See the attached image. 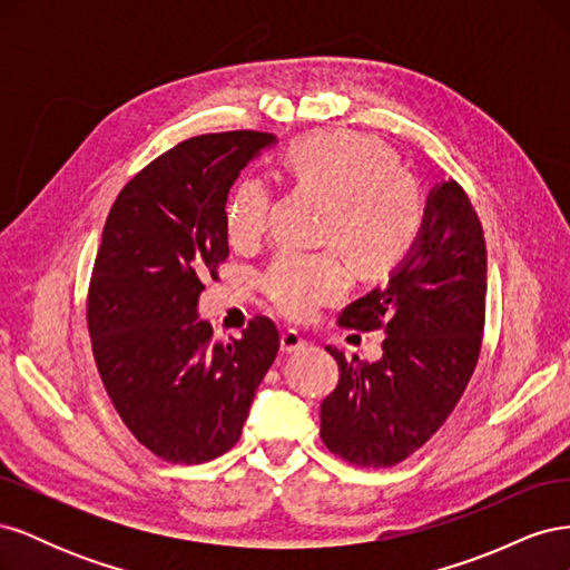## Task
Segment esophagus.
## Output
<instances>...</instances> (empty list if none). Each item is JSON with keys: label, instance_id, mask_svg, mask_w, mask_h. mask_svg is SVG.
Returning <instances> with one entry per match:
<instances>
[{"label": "esophagus", "instance_id": "1", "mask_svg": "<svg viewBox=\"0 0 570 570\" xmlns=\"http://www.w3.org/2000/svg\"><path fill=\"white\" fill-rule=\"evenodd\" d=\"M306 347V340L297 333V331H285L283 337H281V350L285 354H292V352H299Z\"/></svg>", "mask_w": 570, "mask_h": 570}]
</instances>
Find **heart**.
Returning <instances> with one entry per match:
<instances>
[{"label":"heart","instance_id":"heart-1","mask_svg":"<svg viewBox=\"0 0 570 570\" xmlns=\"http://www.w3.org/2000/svg\"><path fill=\"white\" fill-rule=\"evenodd\" d=\"M287 168L297 183L331 195L321 237L347 252L356 271L383 275L416 247L425 202L419 180L400 157L375 137L337 130L314 132L287 149ZM271 214V185L247 176L235 185L223 212L235 247L262 239ZM266 295L281 314L306 321L350 289V268L340 249H285L264 275Z\"/></svg>","mask_w":570,"mask_h":570}]
</instances>
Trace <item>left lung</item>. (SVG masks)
Returning a JSON list of instances; mask_svg holds the SVG:
<instances>
[{
	"instance_id": "left-lung-1",
	"label": "left lung",
	"mask_w": 570,
	"mask_h": 570,
	"mask_svg": "<svg viewBox=\"0 0 570 570\" xmlns=\"http://www.w3.org/2000/svg\"><path fill=\"white\" fill-rule=\"evenodd\" d=\"M488 252L480 218L456 180L430 189L416 247L385 287L352 302L342 327L385 331L368 364L325 347L340 383L321 404V438L333 454L385 469L433 438L469 385L485 327Z\"/></svg>"
}]
</instances>
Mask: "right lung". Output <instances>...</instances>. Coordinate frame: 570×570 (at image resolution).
I'll return each mask as SVG.
<instances>
[{
  "mask_svg": "<svg viewBox=\"0 0 570 570\" xmlns=\"http://www.w3.org/2000/svg\"><path fill=\"white\" fill-rule=\"evenodd\" d=\"M275 142L258 130L189 137L120 189L101 233L88 295L97 371L120 421L164 461L226 454L278 354L266 316L239 340H214L197 318L204 281L230 254V187Z\"/></svg>",
  "mask_w": 570,
  "mask_h": 570,
  "instance_id": "right-lung-1",
  "label": "right lung"
}]
</instances>
